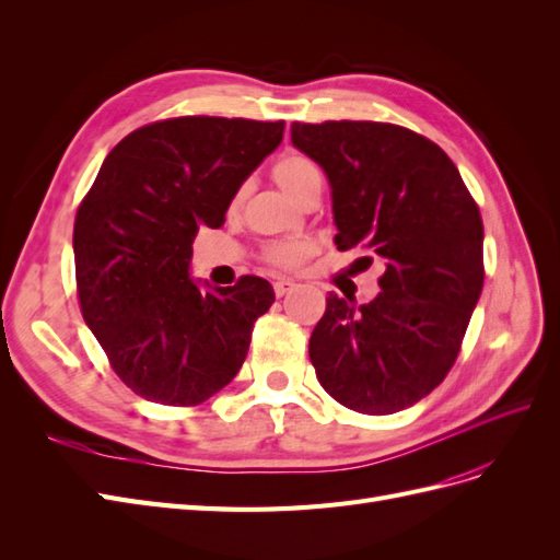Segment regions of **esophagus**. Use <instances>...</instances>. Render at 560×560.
Segmentation results:
<instances>
[{
	"mask_svg": "<svg viewBox=\"0 0 560 560\" xmlns=\"http://www.w3.org/2000/svg\"><path fill=\"white\" fill-rule=\"evenodd\" d=\"M273 290H276V296H287V294L296 290V282H292V280H278V282H273Z\"/></svg>",
	"mask_w": 560,
	"mask_h": 560,
	"instance_id": "esophagus-1",
	"label": "esophagus"
}]
</instances>
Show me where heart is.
Listing matches in <instances>:
<instances>
[{
  "instance_id": "obj_1",
  "label": "heart",
  "mask_w": 560,
  "mask_h": 560,
  "mask_svg": "<svg viewBox=\"0 0 560 560\" xmlns=\"http://www.w3.org/2000/svg\"><path fill=\"white\" fill-rule=\"evenodd\" d=\"M273 179L278 182L280 189L290 196L292 200H296L303 191L308 189V186L319 177L317 165L313 161H308L306 156H299V154H287L282 156L276 165H273ZM313 254V243L308 241H278V243H270L264 249V259L282 270H294L299 268L303 261H306Z\"/></svg>"
}]
</instances>
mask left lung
I'll return each mask as SVG.
<instances>
[{
	"mask_svg": "<svg viewBox=\"0 0 560 560\" xmlns=\"http://www.w3.org/2000/svg\"><path fill=\"white\" fill-rule=\"evenodd\" d=\"M292 144L329 179L336 247L385 264L371 303L329 294L308 346L317 381L352 411L397 413L460 352L483 287L479 208L444 149L409 128L296 121Z\"/></svg>",
	"mask_w": 560,
	"mask_h": 560,
	"instance_id": "8db88e82",
	"label": "left lung"
}]
</instances>
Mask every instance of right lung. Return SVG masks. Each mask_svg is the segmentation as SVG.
<instances>
[{
	"label": "right lung",
	"mask_w": 560,
	"mask_h": 560,
	"mask_svg": "<svg viewBox=\"0 0 560 560\" xmlns=\"http://www.w3.org/2000/svg\"><path fill=\"white\" fill-rule=\"evenodd\" d=\"M284 121L179 116L118 142L81 200L74 266L81 315L135 395L196 406L238 374L252 327L273 306L264 278H191L198 229H219L241 184L282 142Z\"/></svg>",
	"instance_id": "right-lung-1"
}]
</instances>
